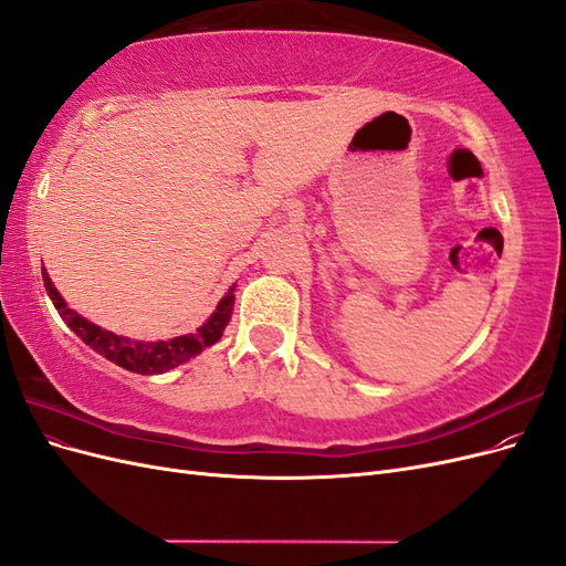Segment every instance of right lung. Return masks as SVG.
Returning <instances> with one entry per match:
<instances>
[{
	"label": "right lung",
	"instance_id": "1",
	"mask_svg": "<svg viewBox=\"0 0 566 566\" xmlns=\"http://www.w3.org/2000/svg\"><path fill=\"white\" fill-rule=\"evenodd\" d=\"M42 279H44L46 293L59 310L61 318L67 323V328H71L84 342V345H90L94 352L106 356L108 361L117 364L119 368L139 373V375H158L165 370H172V368L181 366L184 361H188V358L198 356L205 347H212L214 342L221 337V333H224V328L229 325V318H231V312H233V287H231L227 297H221V302L217 304V312L208 318V323L200 325L196 333L179 335L172 339L139 342V339H129V337L98 328V325L90 323L77 312L67 310L65 300L61 297L54 283H51L44 266H42Z\"/></svg>",
	"mask_w": 566,
	"mask_h": 566
}]
</instances>
